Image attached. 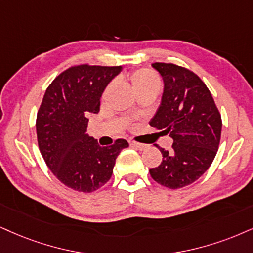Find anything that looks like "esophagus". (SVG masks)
<instances>
[{
	"instance_id": "esophagus-1",
	"label": "esophagus",
	"mask_w": 253,
	"mask_h": 253,
	"mask_svg": "<svg viewBox=\"0 0 253 253\" xmlns=\"http://www.w3.org/2000/svg\"><path fill=\"white\" fill-rule=\"evenodd\" d=\"M130 145L132 146V148H136L138 149V150H144V149H146V144H143V143H138L136 141H130Z\"/></svg>"
}]
</instances>
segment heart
Masks as SVG:
<instances>
[{
  "label": "heart",
  "mask_w": 253,
  "mask_h": 253,
  "mask_svg": "<svg viewBox=\"0 0 253 253\" xmlns=\"http://www.w3.org/2000/svg\"><path fill=\"white\" fill-rule=\"evenodd\" d=\"M130 80H131L132 86L136 93L146 91V90L160 89V79H158V76L154 71L146 69V68H141V69L132 71L130 74Z\"/></svg>",
  "instance_id": "1"
}]
</instances>
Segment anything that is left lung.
Masks as SVG:
<instances>
[{
  "label": "left lung",
  "instance_id": "obj_1",
  "mask_svg": "<svg viewBox=\"0 0 253 253\" xmlns=\"http://www.w3.org/2000/svg\"><path fill=\"white\" fill-rule=\"evenodd\" d=\"M163 77L162 103L150 126L173 139L172 150L160 148L163 161L149 170L152 179L169 189L196 182L216 157L222 117L210 90L193 71L173 63L156 62Z\"/></svg>",
  "mask_w": 253,
  "mask_h": 253
}]
</instances>
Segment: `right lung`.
I'll return each mask as SVG.
<instances>
[{
    "instance_id": "1",
    "label": "right lung",
    "mask_w": 253,
    "mask_h": 253,
    "mask_svg": "<svg viewBox=\"0 0 253 253\" xmlns=\"http://www.w3.org/2000/svg\"><path fill=\"white\" fill-rule=\"evenodd\" d=\"M121 70V65H73L46 88L37 111L43 160L56 178L76 191L92 192L107 184L117 156L129 146L123 138L99 146L85 133L88 116L99 111L103 91Z\"/></svg>"
}]
</instances>
